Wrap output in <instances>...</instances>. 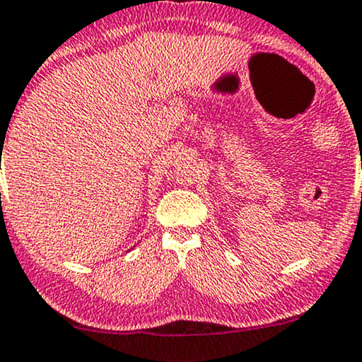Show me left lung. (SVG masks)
<instances>
[{
  "label": "left lung",
  "instance_id": "8db88e82",
  "mask_svg": "<svg viewBox=\"0 0 362 362\" xmlns=\"http://www.w3.org/2000/svg\"><path fill=\"white\" fill-rule=\"evenodd\" d=\"M361 196H362V194H361Z\"/></svg>",
  "mask_w": 362,
  "mask_h": 362
}]
</instances>
